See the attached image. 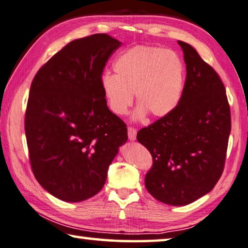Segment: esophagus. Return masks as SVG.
I'll return each mask as SVG.
<instances>
[{
	"mask_svg": "<svg viewBox=\"0 0 248 248\" xmlns=\"http://www.w3.org/2000/svg\"><path fill=\"white\" fill-rule=\"evenodd\" d=\"M136 134H137L136 128L131 127V126L127 128V135H128L129 140H136Z\"/></svg>",
	"mask_w": 248,
	"mask_h": 248,
	"instance_id": "1",
	"label": "esophagus"
}]
</instances>
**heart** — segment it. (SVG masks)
I'll list each match as a JSON object with an SVG mask.
<instances>
[{"label": "heart", "instance_id": "1", "mask_svg": "<svg viewBox=\"0 0 248 248\" xmlns=\"http://www.w3.org/2000/svg\"><path fill=\"white\" fill-rule=\"evenodd\" d=\"M114 75L101 78V89L108 108L115 115L126 114L135 92L139 108L135 119L165 117L178 107L185 90L186 68L172 50L154 46H135L113 63Z\"/></svg>", "mask_w": 248, "mask_h": 248}]
</instances>
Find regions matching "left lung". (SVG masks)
<instances>
[{
	"mask_svg": "<svg viewBox=\"0 0 248 248\" xmlns=\"http://www.w3.org/2000/svg\"><path fill=\"white\" fill-rule=\"evenodd\" d=\"M184 51L186 78L182 99L169 115L137 133L152 154L147 191L169 205H186L203 197L220 179L231 133L225 88L214 69L192 46Z\"/></svg>",
	"mask_w": 248,
	"mask_h": 248,
	"instance_id": "left-lung-1",
	"label": "left lung"
}]
</instances>
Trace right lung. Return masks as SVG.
Instances as JSON below:
<instances>
[{"label":"right lung","instance_id":"1","mask_svg":"<svg viewBox=\"0 0 248 248\" xmlns=\"http://www.w3.org/2000/svg\"><path fill=\"white\" fill-rule=\"evenodd\" d=\"M120 46L108 34L76 39L31 82L25 114L31 170L39 185L62 201L95 196L128 139L126 124L109 111L101 89L105 63Z\"/></svg>","mask_w":248,"mask_h":248}]
</instances>
